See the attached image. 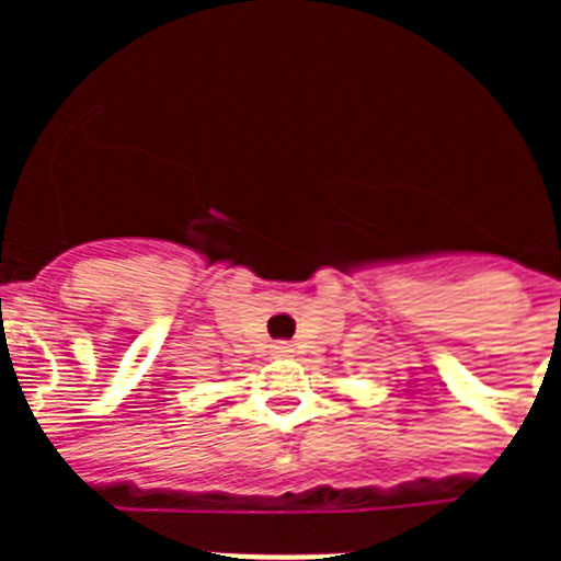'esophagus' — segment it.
I'll return each instance as SVG.
<instances>
[{
  "label": "esophagus",
  "mask_w": 561,
  "mask_h": 561,
  "mask_svg": "<svg viewBox=\"0 0 561 561\" xmlns=\"http://www.w3.org/2000/svg\"><path fill=\"white\" fill-rule=\"evenodd\" d=\"M272 354H275V356H289L291 354V345H289V342H275V345H272Z\"/></svg>",
  "instance_id": "34e87169"
}]
</instances>
